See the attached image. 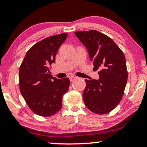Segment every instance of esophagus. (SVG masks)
I'll list each match as a JSON object with an SVG mask.
<instances>
[{"instance_id":"1","label":"esophagus","mask_w":147,"mask_h":147,"mask_svg":"<svg viewBox=\"0 0 147 147\" xmlns=\"http://www.w3.org/2000/svg\"><path fill=\"white\" fill-rule=\"evenodd\" d=\"M69 79H70V82H72V81H74L75 79H76V77H74V76H70V77H69Z\"/></svg>"}]
</instances>
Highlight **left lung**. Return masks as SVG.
Returning <instances> with one entry per match:
<instances>
[{
	"label": "left lung",
	"instance_id": "obj_1",
	"mask_svg": "<svg viewBox=\"0 0 147 147\" xmlns=\"http://www.w3.org/2000/svg\"><path fill=\"white\" fill-rule=\"evenodd\" d=\"M75 34L87 48L93 70H99L98 80H85L84 103L96 114L109 113L119 104L124 95L128 79L125 56L110 37L97 30Z\"/></svg>",
	"mask_w": 147,
	"mask_h": 147
}]
</instances>
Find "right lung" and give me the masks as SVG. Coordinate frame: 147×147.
Here are the masks:
<instances>
[{"instance_id":"right-lung-1","label":"right lung","mask_w":147,"mask_h":147,"mask_svg":"<svg viewBox=\"0 0 147 147\" xmlns=\"http://www.w3.org/2000/svg\"><path fill=\"white\" fill-rule=\"evenodd\" d=\"M67 36L63 33L38 41L27 52L20 66V91L30 110L38 115L50 117L62 107V97L68 90L70 80L52 77L50 70Z\"/></svg>"}]
</instances>
